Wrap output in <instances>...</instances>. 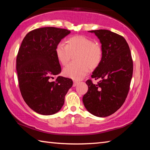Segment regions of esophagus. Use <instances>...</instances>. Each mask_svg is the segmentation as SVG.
I'll return each instance as SVG.
<instances>
[{
  "label": "esophagus",
  "mask_w": 150,
  "mask_h": 150,
  "mask_svg": "<svg viewBox=\"0 0 150 150\" xmlns=\"http://www.w3.org/2000/svg\"><path fill=\"white\" fill-rule=\"evenodd\" d=\"M77 84H78V82H77V81H73V87H76V86L77 85Z\"/></svg>",
  "instance_id": "34e87169"
}]
</instances>
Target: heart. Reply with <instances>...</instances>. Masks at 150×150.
<instances>
[{"label": "heart", "instance_id": "obj_1", "mask_svg": "<svg viewBox=\"0 0 150 150\" xmlns=\"http://www.w3.org/2000/svg\"><path fill=\"white\" fill-rule=\"evenodd\" d=\"M55 54L61 64L66 65L75 55L76 62L70 63L63 69V74L75 80H80L87 74L88 68L96 69L102 61L103 50L100 45L93 42L89 38L83 35L71 37L63 43L58 44L55 48Z\"/></svg>", "mask_w": 150, "mask_h": 150}]
</instances>
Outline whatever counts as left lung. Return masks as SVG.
Masks as SVG:
<instances>
[{
  "mask_svg": "<svg viewBox=\"0 0 150 150\" xmlns=\"http://www.w3.org/2000/svg\"><path fill=\"white\" fill-rule=\"evenodd\" d=\"M100 40L103 58L91 78L100 81L93 84L87 80L88 91L83 103L91 114L108 116L120 108L128 95L133 73L130 47L122 36L107 30L88 31Z\"/></svg>",
  "mask_w": 150,
  "mask_h": 150,
  "instance_id": "8db88e82",
  "label": "left lung"
}]
</instances>
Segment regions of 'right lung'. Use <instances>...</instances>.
I'll return each mask as SVG.
<instances>
[{
	"label": "right lung",
	"mask_w": 150,
	"mask_h": 150,
	"mask_svg": "<svg viewBox=\"0 0 150 150\" xmlns=\"http://www.w3.org/2000/svg\"><path fill=\"white\" fill-rule=\"evenodd\" d=\"M70 33L66 29L41 28L28 33L20 45L16 58L20 93L27 105L40 115L59 112L73 86L71 79L62 76L51 81L62 71L55 48Z\"/></svg>",
	"instance_id": "obj_1"
}]
</instances>
